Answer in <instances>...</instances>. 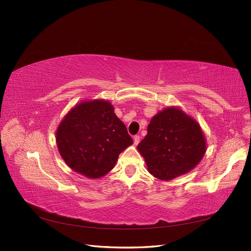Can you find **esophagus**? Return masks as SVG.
<instances>
[{
  "instance_id": "obj_1",
  "label": "esophagus",
  "mask_w": 251,
  "mask_h": 251,
  "mask_svg": "<svg viewBox=\"0 0 251 251\" xmlns=\"http://www.w3.org/2000/svg\"><path fill=\"white\" fill-rule=\"evenodd\" d=\"M133 139H134V144H135V146H137V144L140 141V136L139 135H136V136H134Z\"/></svg>"
}]
</instances>
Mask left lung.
I'll return each instance as SVG.
<instances>
[{
    "label": "left lung",
    "mask_w": 251,
    "mask_h": 251,
    "mask_svg": "<svg viewBox=\"0 0 251 251\" xmlns=\"http://www.w3.org/2000/svg\"><path fill=\"white\" fill-rule=\"evenodd\" d=\"M207 143L200 124L179 107H166L151 117L137 150L151 175L170 181L200 163Z\"/></svg>",
    "instance_id": "1"
}]
</instances>
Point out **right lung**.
<instances>
[{
  "instance_id": "obj_1",
  "label": "right lung",
  "mask_w": 251,
  "mask_h": 251,
  "mask_svg": "<svg viewBox=\"0 0 251 251\" xmlns=\"http://www.w3.org/2000/svg\"><path fill=\"white\" fill-rule=\"evenodd\" d=\"M55 135L66 164L89 179H100L111 172L121 151L133 144L112 103L102 98L75 104L60 120Z\"/></svg>"
}]
</instances>
